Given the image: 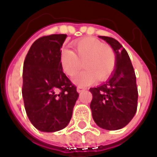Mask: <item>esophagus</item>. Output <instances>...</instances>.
<instances>
[{
	"instance_id": "1",
	"label": "esophagus",
	"mask_w": 157,
	"mask_h": 157,
	"mask_svg": "<svg viewBox=\"0 0 157 157\" xmlns=\"http://www.w3.org/2000/svg\"><path fill=\"white\" fill-rule=\"evenodd\" d=\"M85 89H86V87H84V86H78L77 91H78V93H81L82 91H84Z\"/></svg>"
}]
</instances>
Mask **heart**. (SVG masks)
I'll return each mask as SVG.
<instances>
[{"mask_svg": "<svg viewBox=\"0 0 157 157\" xmlns=\"http://www.w3.org/2000/svg\"><path fill=\"white\" fill-rule=\"evenodd\" d=\"M74 52L64 49L60 53V64L69 77L75 76L81 69L85 71L74 78L77 85L86 86L95 80L103 81L109 78L116 67V54L111 46L104 44L94 37H86L72 44Z\"/></svg>", "mask_w": 157, "mask_h": 157, "instance_id": "obj_1", "label": "heart"}]
</instances>
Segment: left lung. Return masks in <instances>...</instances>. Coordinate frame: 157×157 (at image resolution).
Here are the masks:
<instances>
[{
  "instance_id": "1",
  "label": "left lung",
  "mask_w": 157,
  "mask_h": 157,
  "mask_svg": "<svg viewBox=\"0 0 157 157\" xmlns=\"http://www.w3.org/2000/svg\"><path fill=\"white\" fill-rule=\"evenodd\" d=\"M116 54V67L111 78L100 86L90 88V104L95 123L106 130L121 129L129 123L137 109L136 77L129 56L117 40L100 36Z\"/></svg>"
}]
</instances>
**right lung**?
<instances>
[{"mask_svg":"<svg viewBox=\"0 0 157 157\" xmlns=\"http://www.w3.org/2000/svg\"><path fill=\"white\" fill-rule=\"evenodd\" d=\"M66 36L55 34L36 40L23 63L24 107L30 122L43 132L64 128L78 97L60 64V49Z\"/></svg>","mask_w":157,"mask_h":157,"instance_id":"obj_1","label":"right lung"}]
</instances>
